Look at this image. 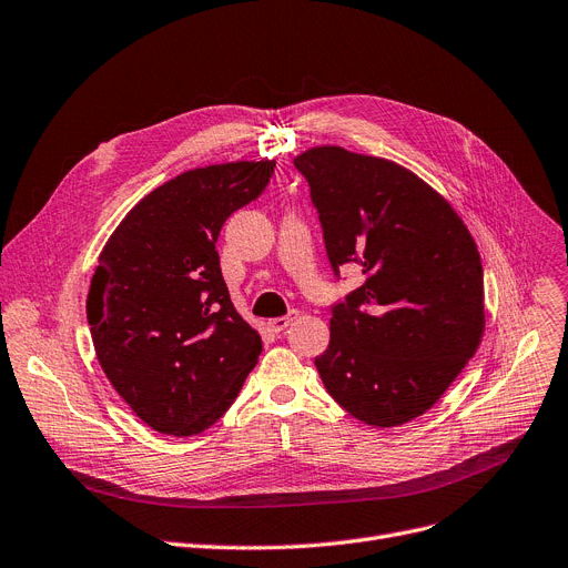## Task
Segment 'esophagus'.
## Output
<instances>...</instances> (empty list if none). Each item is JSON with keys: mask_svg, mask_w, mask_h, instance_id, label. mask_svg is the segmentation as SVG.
<instances>
[{"mask_svg": "<svg viewBox=\"0 0 568 568\" xmlns=\"http://www.w3.org/2000/svg\"><path fill=\"white\" fill-rule=\"evenodd\" d=\"M300 317V313L297 311H290L287 315H281V317H274V320H268V329L271 332H283V329H287L292 323H294V320H297Z\"/></svg>", "mask_w": 568, "mask_h": 568, "instance_id": "1", "label": "esophagus"}]
</instances>
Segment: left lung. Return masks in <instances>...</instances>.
Returning <instances> with one entry per match:
<instances>
[{
  "mask_svg": "<svg viewBox=\"0 0 568 568\" xmlns=\"http://www.w3.org/2000/svg\"><path fill=\"white\" fill-rule=\"evenodd\" d=\"M294 166L308 181L334 276L343 264L364 274L332 306L317 374L364 425H406L440 399L480 345L476 241L455 209L397 162L317 145Z\"/></svg>",
  "mask_w": 568,
  "mask_h": 568,
  "instance_id": "1",
  "label": "left lung"
}]
</instances>
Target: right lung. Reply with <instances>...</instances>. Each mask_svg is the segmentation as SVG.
<instances>
[{
    "instance_id": "right-lung-1",
    "label": "right lung",
    "mask_w": 568,
    "mask_h": 568,
    "mask_svg": "<svg viewBox=\"0 0 568 568\" xmlns=\"http://www.w3.org/2000/svg\"><path fill=\"white\" fill-rule=\"evenodd\" d=\"M274 160L192 169L122 217L88 292V325L106 378L160 434H202L239 397L262 353L236 313L215 241L268 185Z\"/></svg>"
}]
</instances>
